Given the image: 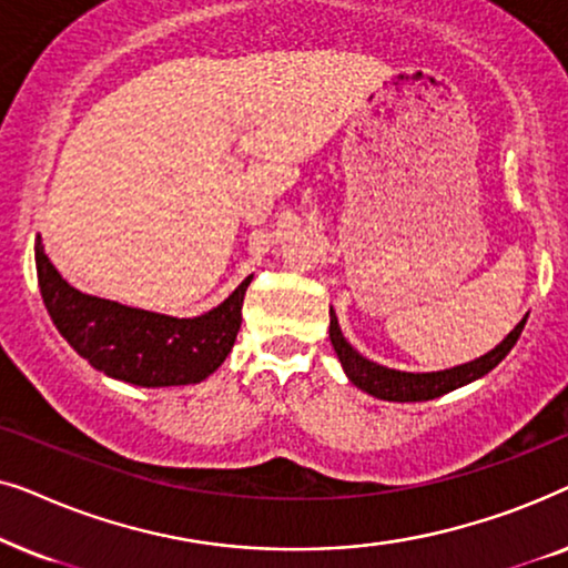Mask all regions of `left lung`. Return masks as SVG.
<instances>
[{
    "label": "left lung",
    "instance_id": "obj_1",
    "mask_svg": "<svg viewBox=\"0 0 568 568\" xmlns=\"http://www.w3.org/2000/svg\"><path fill=\"white\" fill-rule=\"evenodd\" d=\"M527 317L517 323V328L501 341L494 352L480 356L476 362L460 364V367L445 369V372H426V375H414V372H398L379 367V364L364 359L359 352H354L352 344L344 338V333L338 328V317L331 307V344L336 348L341 367L348 375V379L356 387H362L364 393L375 395L379 400H395V403H414V400H432L439 398L455 387H463L473 383V379L484 377L499 364L504 356L511 352V346L517 344L519 333H523Z\"/></svg>",
    "mask_w": 568,
    "mask_h": 568
}]
</instances>
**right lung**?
I'll return each instance as SVG.
<instances>
[{"instance_id": "1", "label": "right lung", "mask_w": 568, "mask_h": 568, "mask_svg": "<svg viewBox=\"0 0 568 568\" xmlns=\"http://www.w3.org/2000/svg\"><path fill=\"white\" fill-rule=\"evenodd\" d=\"M38 286L53 325L77 354L108 377L142 387L201 383L227 359L243 323L247 276L220 307L199 317H170L82 294L36 247Z\"/></svg>"}]
</instances>
